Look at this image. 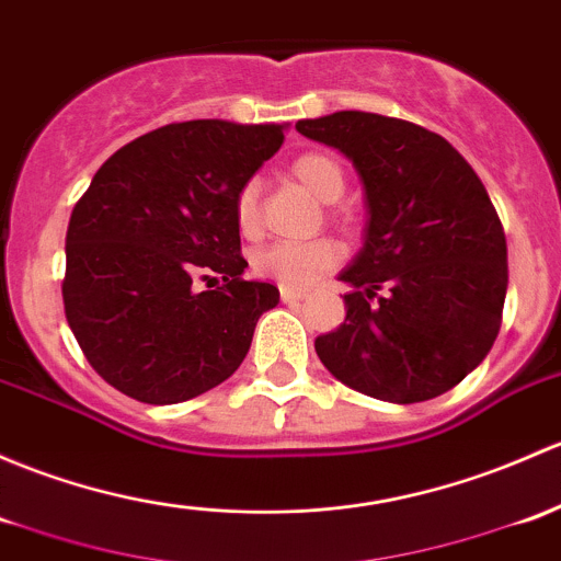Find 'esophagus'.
I'll return each mask as SVG.
<instances>
[{"label":"esophagus","mask_w":561,"mask_h":561,"mask_svg":"<svg viewBox=\"0 0 561 561\" xmlns=\"http://www.w3.org/2000/svg\"><path fill=\"white\" fill-rule=\"evenodd\" d=\"M282 300H285V304H298V300H304V296L306 293H300V290H290V287H282Z\"/></svg>","instance_id":"1"}]
</instances>
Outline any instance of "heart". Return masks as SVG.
<instances>
[{
  "label": "heart",
  "mask_w": 561,
  "mask_h": 561,
  "mask_svg": "<svg viewBox=\"0 0 561 561\" xmlns=\"http://www.w3.org/2000/svg\"><path fill=\"white\" fill-rule=\"evenodd\" d=\"M290 172L300 185L309 193H314L320 202H335L341 198L346 187V174L341 163L328 152H304L293 161ZM261 193L263 185L257 176L247 180L239 187L233 198V217L239 226L241 236H257L261 233L263 217H261ZM341 252L333 241L314 239V241H276V244L263 247L252 257V268L263 279L276 282L290 290H300L320 279L325 271L339 263Z\"/></svg>",
  "instance_id": "obj_1"
}]
</instances>
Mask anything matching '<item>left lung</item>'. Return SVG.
<instances>
[{"label": "left lung", "instance_id": "left-lung-1", "mask_svg": "<svg viewBox=\"0 0 561 561\" xmlns=\"http://www.w3.org/2000/svg\"><path fill=\"white\" fill-rule=\"evenodd\" d=\"M296 128L350 158L368 209L363 250L341 271L352 287L346 320L314 341L322 365L389 403L449 392L492 350L508 290V247L486 187L416 123L344 110Z\"/></svg>", "mask_w": 561, "mask_h": 561}]
</instances>
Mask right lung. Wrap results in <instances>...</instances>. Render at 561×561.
<instances>
[{"label":"right lung","mask_w":561,"mask_h":561,"mask_svg":"<svg viewBox=\"0 0 561 561\" xmlns=\"http://www.w3.org/2000/svg\"><path fill=\"white\" fill-rule=\"evenodd\" d=\"M282 141L279 123H169L93 174L69 217L61 293L82 355L107 385L169 405L239 368L279 290L241 279L233 198ZM204 280L218 287L204 291Z\"/></svg>","instance_id":"add662e5"}]
</instances>
